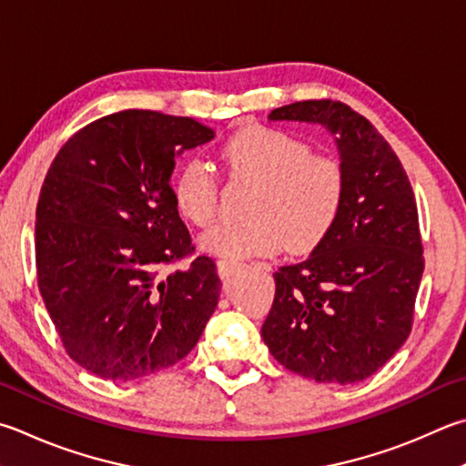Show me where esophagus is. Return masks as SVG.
Here are the masks:
<instances>
[{
	"mask_svg": "<svg viewBox=\"0 0 466 466\" xmlns=\"http://www.w3.org/2000/svg\"><path fill=\"white\" fill-rule=\"evenodd\" d=\"M242 265H240V262H236V260H219L218 262V273H219V277H222V279H228V277H230L232 273H234V270L236 268H240Z\"/></svg>",
	"mask_w": 466,
	"mask_h": 466,
	"instance_id": "1",
	"label": "esophagus"
}]
</instances>
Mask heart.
<instances>
[{
  "label": "heart",
  "instance_id": "1",
  "mask_svg": "<svg viewBox=\"0 0 466 466\" xmlns=\"http://www.w3.org/2000/svg\"><path fill=\"white\" fill-rule=\"evenodd\" d=\"M218 160L234 179L255 185L248 222L219 224L199 238L201 248L224 258L270 255L283 247L308 252L326 238L340 218L349 179L340 160L314 155L293 134L250 126L232 134L218 150ZM173 198L183 218L196 226L214 222L218 179L204 160L185 163L173 183Z\"/></svg>",
  "mask_w": 466,
  "mask_h": 466
}]
</instances>
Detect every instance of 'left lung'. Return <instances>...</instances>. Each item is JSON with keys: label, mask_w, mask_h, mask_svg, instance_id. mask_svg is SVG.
I'll return each instance as SVG.
<instances>
[{"label": "left lung", "mask_w": 466, "mask_h": 466, "mask_svg": "<svg viewBox=\"0 0 466 466\" xmlns=\"http://www.w3.org/2000/svg\"><path fill=\"white\" fill-rule=\"evenodd\" d=\"M268 117L326 126L349 189L340 218L314 252L275 270L262 340L277 362L301 377L359 383L411 332L424 273L411 183L375 126L342 101H295Z\"/></svg>", "instance_id": "obj_1"}]
</instances>
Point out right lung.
<instances>
[{"label": "right lung", "mask_w": 466, "mask_h": 466, "mask_svg": "<svg viewBox=\"0 0 466 466\" xmlns=\"http://www.w3.org/2000/svg\"><path fill=\"white\" fill-rule=\"evenodd\" d=\"M214 130L193 117L124 109L75 132L36 206L38 289L69 357L101 379L132 380L187 357L216 311V262L191 257L171 173Z\"/></svg>", "instance_id": "obj_1"}]
</instances>
